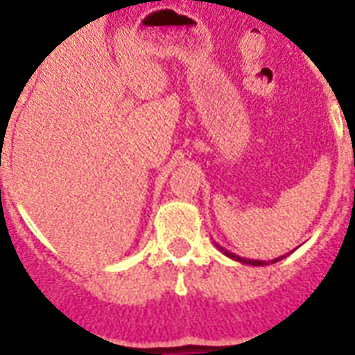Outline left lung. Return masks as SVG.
Instances as JSON below:
<instances>
[{"label": "left lung", "mask_w": 355, "mask_h": 355, "mask_svg": "<svg viewBox=\"0 0 355 355\" xmlns=\"http://www.w3.org/2000/svg\"><path fill=\"white\" fill-rule=\"evenodd\" d=\"M215 246H217L218 250H220V252H223L224 255H226V257H230V259H233V261L241 262V264H248V266H268V264H273V262H279V261H281V259H284V255H281V257L273 259V261H253V259H244V257H241V255H235V253L227 252V250H224V248L220 246V244H217V243H215Z\"/></svg>", "instance_id": "8db88e82"}]
</instances>
